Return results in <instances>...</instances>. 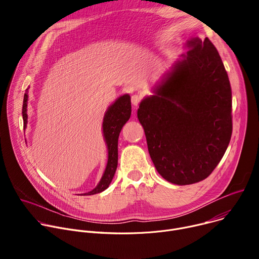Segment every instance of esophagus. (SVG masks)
<instances>
[{"label":"esophagus","mask_w":259,"mask_h":259,"mask_svg":"<svg viewBox=\"0 0 259 259\" xmlns=\"http://www.w3.org/2000/svg\"><path fill=\"white\" fill-rule=\"evenodd\" d=\"M141 101V96L138 94H134L131 96V102L134 106H137L139 104V102Z\"/></svg>","instance_id":"34e87169"}]
</instances>
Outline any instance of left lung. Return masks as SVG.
Listing matches in <instances>:
<instances>
[{"mask_svg":"<svg viewBox=\"0 0 259 259\" xmlns=\"http://www.w3.org/2000/svg\"><path fill=\"white\" fill-rule=\"evenodd\" d=\"M186 46L137 110L157 171L178 186L207 178L233 132L232 89L218 51L208 38Z\"/></svg>","mask_w":259,"mask_h":259,"instance_id":"8db88e82","label":"left lung"}]
</instances>
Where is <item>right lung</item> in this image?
Wrapping results in <instances>:
<instances>
[{
    "mask_svg": "<svg viewBox=\"0 0 259 259\" xmlns=\"http://www.w3.org/2000/svg\"><path fill=\"white\" fill-rule=\"evenodd\" d=\"M26 89L23 97L22 104V118H23V128H26L27 124V91ZM131 116V98L129 94H124L120 96L112 105H110L103 117L102 131L104 140L107 146V164L103 175L96 186L91 192L83 194L84 196H91L103 192L112 182L114 175L118 166V139L123 126L127 123ZM82 195V194H81Z\"/></svg>",
    "mask_w": 259,
    "mask_h": 259,
    "instance_id": "obj_1",
    "label": "right lung"
}]
</instances>
